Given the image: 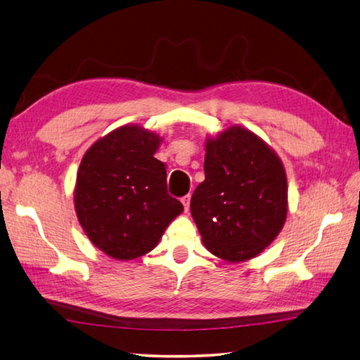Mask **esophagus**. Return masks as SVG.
Instances as JSON below:
<instances>
[{"label": "esophagus", "mask_w": 360, "mask_h": 360, "mask_svg": "<svg viewBox=\"0 0 360 360\" xmlns=\"http://www.w3.org/2000/svg\"><path fill=\"white\" fill-rule=\"evenodd\" d=\"M189 202H191V195L189 194H186L185 198H181V203H183V207H185V212H188L189 210Z\"/></svg>", "instance_id": "34e87169"}]
</instances>
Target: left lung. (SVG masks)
Segmentation results:
<instances>
[{"label": "left lung", "instance_id": "8db88e82", "mask_svg": "<svg viewBox=\"0 0 360 360\" xmlns=\"http://www.w3.org/2000/svg\"><path fill=\"white\" fill-rule=\"evenodd\" d=\"M205 180L191 198L203 246L219 259H254L274 241L288 212L281 158L248 128L232 125L205 141Z\"/></svg>", "mask_w": 360, "mask_h": 360}]
</instances>
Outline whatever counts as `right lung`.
Wrapping results in <instances>:
<instances>
[{
	"instance_id": "1",
	"label": "right lung",
	"mask_w": 360,
	"mask_h": 360,
	"mask_svg": "<svg viewBox=\"0 0 360 360\" xmlns=\"http://www.w3.org/2000/svg\"><path fill=\"white\" fill-rule=\"evenodd\" d=\"M161 138L124 125L94 142L75 185V212L87 238L116 260H133L157 246L183 212L166 189V165L153 157Z\"/></svg>"
}]
</instances>
